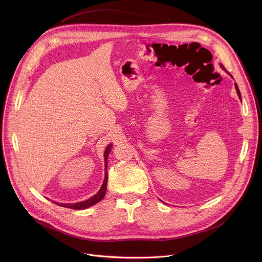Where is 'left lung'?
Masks as SVG:
<instances>
[{
	"label": "left lung",
	"instance_id": "obj_1",
	"mask_svg": "<svg viewBox=\"0 0 262 262\" xmlns=\"http://www.w3.org/2000/svg\"><path fill=\"white\" fill-rule=\"evenodd\" d=\"M221 67L224 69V70H225V68H224V66L221 64ZM226 71V70H225ZM227 72V71H226ZM228 74H229V76L232 78V76H231V74L229 73V72H227ZM234 86H235V89H236V92H237V95H238V97H239V99H242V96H241V92H239V89H238V86H237V84L236 83H234Z\"/></svg>",
	"mask_w": 262,
	"mask_h": 262
}]
</instances>
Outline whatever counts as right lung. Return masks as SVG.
Listing matches in <instances>:
<instances>
[{
    "label": "right lung",
    "mask_w": 262,
    "mask_h": 262,
    "mask_svg": "<svg viewBox=\"0 0 262 262\" xmlns=\"http://www.w3.org/2000/svg\"><path fill=\"white\" fill-rule=\"evenodd\" d=\"M111 149H112V144L107 145V147L105 148V150H104V155H103V158H104V179H103V182H102V185H101L100 190L94 196H92L91 198H89V199H87L85 201H81V202H77V203H58V202H55V203H57L60 206L67 207V208L85 209V208H88V207L98 203L100 200H102L104 195H105V192H106V184H107V157H108V154L111 151Z\"/></svg>",
    "instance_id": "obj_1"
}]
</instances>
